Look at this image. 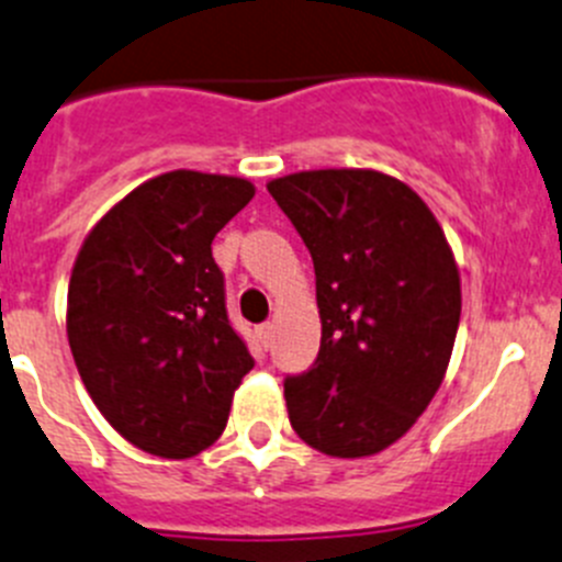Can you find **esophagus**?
Listing matches in <instances>:
<instances>
[{
  "label": "esophagus",
  "mask_w": 562,
  "mask_h": 562,
  "mask_svg": "<svg viewBox=\"0 0 562 562\" xmlns=\"http://www.w3.org/2000/svg\"><path fill=\"white\" fill-rule=\"evenodd\" d=\"M257 340L263 344V349H269L271 340H274V324H260V327H257Z\"/></svg>",
  "instance_id": "1"
}]
</instances>
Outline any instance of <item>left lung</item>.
Segmentation results:
<instances>
[{
  "label": "left lung",
  "instance_id": "8db88e82",
  "mask_svg": "<svg viewBox=\"0 0 562 562\" xmlns=\"http://www.w3.org/2000/svg\"><path fill=\"white\" fill-rule=\"evenodd\" d=\"M311 249L322 346L285 380L291 427L329 458H369L418 422L443 382L460 324V271L424 199L374 169L271 180Z\"/></svg>",
  "mask_w": 562,
  "mask_h": 562
}]
</instances>
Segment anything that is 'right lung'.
I'll use <instances>...</instances> for the list:
<instances>
[{
  "label": "right lung",
  "mask_w": 562,
  "mask_h": 562,
  "mask_svg": "<svg viewBox=\"0 0 562 562\" xmlns=\"http://www.w3.org/2000/svg\"><path fill=\"white\" fill-rule=\"evenodd\" d=\"M251 196L244 177L166 171L93 224L71 269L77 371L110 427L157 458L186 460L218 440L255 366L210 249Z\"/></svg>",
  "instance_id": "1"
}]
</instances>
